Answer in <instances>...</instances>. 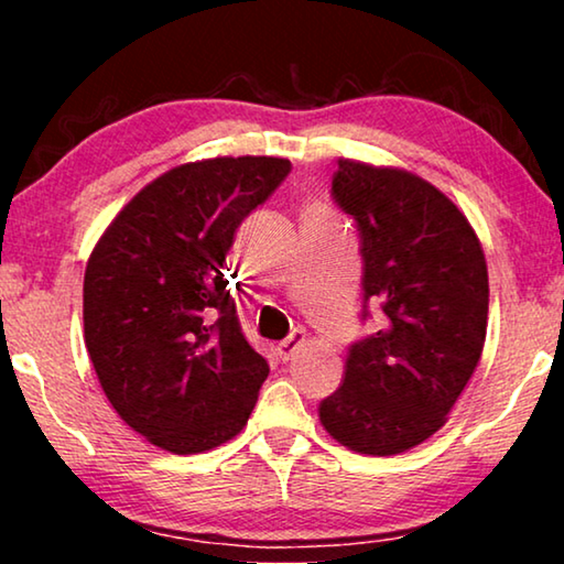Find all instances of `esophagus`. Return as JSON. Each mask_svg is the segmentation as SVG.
Segmentation results:
<instances>
[{
	"label": "esophagus",
	"instance_id": "obj_1",
	"mask_svg": "<svg viewBox=\"0 0 564 564\" xmlns=\"http://www.w3.org/2000/svg\"><path fill=\"white\" fill-rule=\"evenodd\" d=\"M303 340H305V336H303V330H293L289 338H285V340H281V343H279V348H275V350H279V356H281V360H289V358L293 356V352H295V350H299V346H301V343H303Z\"/></svg>",
	"mask_w": 564,
	"mask_h": 564
}]
</instances>
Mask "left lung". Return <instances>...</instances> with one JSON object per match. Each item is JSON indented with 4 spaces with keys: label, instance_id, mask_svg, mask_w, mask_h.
Here are the masks:
<instances>
[{
    "label": "left lung",
    "instance_id": "1",
    "mask_svg": "<svg viewBox=\"0 0 564 564\" xmlns=\"http://www.w3.org/2000/svg\"><path fill=\"white\" fill-rule=\"evenodd\" d=\"M330 196L360 231L362 321L368 303L383 321L352 343L318 415L350 451L398 455L441 431L475 373L488 265L460 208L410 171L340 159Z\"/></svg>",
    "mask_w": 564,
    "mask_h": 564
}]
</instances>
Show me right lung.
<instances>
[{
	"mask_svg": "<svg viewBox=\"0 0 564 564\" xmlns=\"http://www.w3.org/2000/svg\"><path fill=\"white\" fill-rule=\"evenodd\" d=\"M289 159L218 156L166 171L121 208L84 273V340L123 423L191 455L243 431L269 362L224 275L236 228Z\"/></svg>",
	"mask_w": 564,
	"mask_h": 564,
	"instance_id": "obj_1",
	"label": "right lung"
}]
</instances>
